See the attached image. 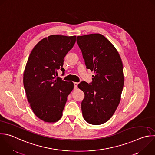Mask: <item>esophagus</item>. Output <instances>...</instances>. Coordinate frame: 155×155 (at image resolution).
<instances>
[{
	"mask_svg": "<svg viewBox=\"0 0 155 155\" xmlns=\"http://www.w3.org/2000/svg\"><path fill=\"white\" fill-rule=\"evenodd\" d=\"M74 89H77V86H78V83L74 82Z\"/></svg>",
	"mask_w": 155,
	"mask_h": 155,
	"instance_id": "1",
	"label": "esophagus"
}]
</instances>
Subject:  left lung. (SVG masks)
I'll list each match as a JSON object with an SVG mask.
<instances>
[{"mask_svg":"<svg viewBox=\"0 0 155 155\" xmlns=\"http://www.w3.org/2000/svg\"><path fill=\"white\" fill-rule=\"evenodd\" d=\"M86 68L94 71L92 81H81L78 87L84 93L81 102L83 118L92 125L107 122L120 101L124 84L123 64L115 47L99 33L77 36Z\"/></svg>","mask_w":155,"mask_h":155,"instance_id":"1","label":"left lung"}]
</instances>
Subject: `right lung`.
I'll return each mask as SVG.
<instances>
[{
  "label": "right lung",
  "instance_id": "add662e5",
  "mask_svg": "<svg viewBox=\"0 0 155 155\" xmlns=\"http://www.w3.org/2000/svg\"><path fill=\"white\" fill-rule=\"evenodd\" d=\"M76 36L50 35L33 48L24 72L23 83L28 101L35 114L46 122H55L62 115L68 96L73 90L72 81L56 78L64 58L73 47Z\"/></svg>",
  "mask_w": 155,
  "mask_h": 155
}]
</instances>
